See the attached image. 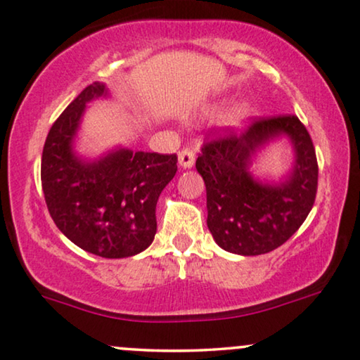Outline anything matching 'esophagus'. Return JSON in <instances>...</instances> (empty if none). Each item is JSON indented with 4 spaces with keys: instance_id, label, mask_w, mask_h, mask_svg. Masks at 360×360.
Segmentation results:
<instances>
[{
    "instance_id": "1",
    "label": "esophagus",
    "mask_w": 360,
    "mask_h": 360,
    "mask_svg": "<svg viewBox=\"0 0 360 360\" xmlns=\"http://www.w3.org/2000/svg\"><path fill=\"white\" fill-rule=\"evenodd\" d=\"M179 165L181 169H191L195 165V153L190 148H184L179 153Z\"/></svg>"
}]
</instances>
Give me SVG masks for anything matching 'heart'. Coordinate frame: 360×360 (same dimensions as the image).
I'll use <instances>...</instances> for the list:
<instances>
[{"label":"heart","instance_id":"1","mask_svg":"<svg viewBox=\"0 0 360 360\" xmlns=\"http://www.w3.org/2000/svg\"><path fill=\"white\" fill-rule=\"evenodd\" d=\"M220 107H221V101L212 102V104L205 107V114L212 115L220 109ZM251 115H253V107H251L248 101L245 99L233 101L228 104L226 109L223 110V114L220 115V125L223 129L236 132V130H241L246 124H248Z\"/></svg>","mask_w":360,"mask_h":360}]
</instances>
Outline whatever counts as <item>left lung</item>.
Masks as SVG:
<instances>
[{"mask_svg":"<svg viewBox=\"0 0 360 360\" xmlns=\"http://www.w3.org/2000/svg\"><path fill=\"white\" fill-rule=\"evenodd\" d=\"M286 138L295 160L278 181L252 174L255 158ZM197 172L207 186V225L228 253L258 256L297 231L314 205L317 160L312 140L294 115L263 119L241 135L205 143Z\"/></svg>","mask_w":360,"mask_h":360,"instance_id":"8db88e82","label":"left lung"}]
</instances>
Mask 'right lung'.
I'll return each mask as SVG.
<instances>
[{
	"label": "right lung",
	"mask_w": 360,
	"mask_h": 360,
	"mask_svg": "<svg viewBox=\"0 0 360 360\" xmlns=\"http://www.w3.org/2000/svg\"><path fill=\"white\" fill-rule=\"evenodd\" d=\"M94 82L66 107L51 127L41 158V184L56 226L74 245L102 258H129L152 245L155 207L176 174V155L117 146L87 157L77 152L84 112L107 99Z\"/></svg>",
	"instance_id": "right-lung-1"
}]
</instances>
